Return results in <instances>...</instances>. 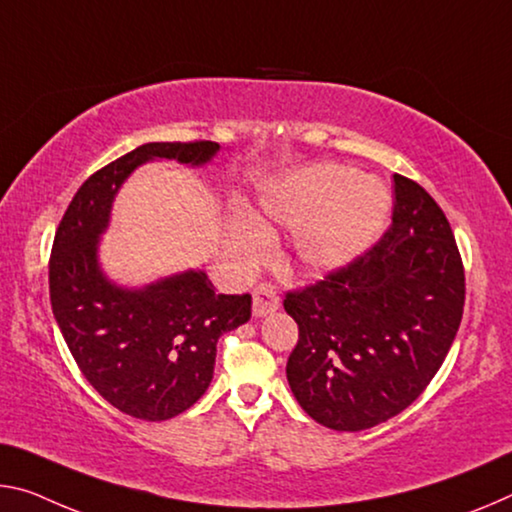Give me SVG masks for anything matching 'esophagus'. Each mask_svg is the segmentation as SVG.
I'll return each instance as SVG.
<instances>
[{
    "mask_svg": "<svg viewBox=\"0 0 512 512\" xmlns=\"http://www.w3.org/2000/svg\"><path fill=\"white\" fill-rule=\"evenodd\" d=\"M280 307V296L273 285H257L253 291V314L255 316H266L275 312Z\"/></svg>",
    "mask_w": 512,
    "mask_h": 512,
    "instance_id": "obj_1",
    "label": "esophagus"
}]
</instances>
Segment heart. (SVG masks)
I'll return each mask as SVG.
<instances>
[{
	"label": "heart",
	"mask_w": 512,
	"mask_h": 512,
	"mask_svg": "<svg viewBox=\"0 0 512 512\" xmlns=\"http://www.w3.org/2000/svg\"><path fill=\"white\" fill-rule=\"evenodd\" d=\"M383 184L344 166H314L287 177L259 202L257 225L241 221L234 248L255 255L264 246L259 227L285 225L296 234V255L312 271L339 269L367 250L387 216Z\"/></svg>",
	"instance_id": "heart-1"
}]
</instances>
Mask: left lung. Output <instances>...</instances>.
Segmentation results:
<instances>
[{
  "mask_svg": "<svg viewBox=\"0 0 512 512\" xmlns=\"http://www.w3.org/2000/svg\"><path fill=\"white\" fill-rule=\"evenodd\" d=\"M298 323L287 380L307 415L364 431L403 412L449 353L465 307V266L440 205L394 175L392 225L323 280L285 294Z\"/></svg>",
  "mask_w": 512,
  "mask_h": 512,
  "instance_id": "8db88e82",
  "label": "left lung"
}]
</instances>
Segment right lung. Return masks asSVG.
<instances>
[{
    "mask_svg": "<svg viewBox=\"0 0 512 512\" xmlns=\"http://www.w3.org/2000/svg\"><path fill=\"white\" fill-rule=\"evenodd\" d=\"M214 141L145 143L88 177L56 227L50 255L54 319L77 367L102 399L129 417L166 421L189 410L214 376L223 332L250 319V294H218L189 271L141 291L113 287L97 269V237L118 186L143 161L205 164Z\"/></svg>",
    "mask_w": 512,
    "mask_h": 512,
    "instance_id": "obj_1",
    "label": "right lung"
}]
</instances>
